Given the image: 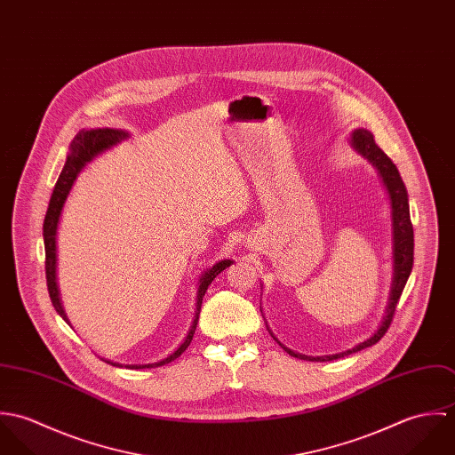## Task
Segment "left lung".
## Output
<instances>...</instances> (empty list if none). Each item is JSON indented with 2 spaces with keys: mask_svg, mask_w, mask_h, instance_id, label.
Here are the masks:
<instances>
[{
  "mask_svg": "<svg viewBox=\"0 0 455 455\" xmlns=\"http://www.w3.org/2000/svg\"><path fill=\"white\" fill-rule=\"evenodd\" d=\"M350 145L363 156L366 157L380 173L384 186L387 189L390 197V208H392V259H394V273H392V287H390L389 303L386 308V315L382 319V323L379 325V329L375 331L373 336H370L366 341L355 345L350 350L339 352V354H332V355H321V357H310V355H301L298 352H292L291 348L283 347L269 331V334L283 347V350L298 359H307V361H332V359H339L345 355H350L354 352H359L366 347L375 345L389 329L397 301L401 298V292L406 285V280L411 273V266H413V226L410 220V206H408V193L406 188L401 180V175L395 168V164L387 157V154L375 143V138L370 131L355 130L350 136Z\"/></svg>",
  "mask_w": 455,
  "mask_h": 455,
  "instance_id": "obj_1",
  "label": "left lung"
}]
</instances>
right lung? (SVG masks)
Segmentation results:
<instances>
[{"mask_svg": "<svg viewBox=\"0 0 455 455\" xmlns=\"http://www.w3.org/2000/svg\"><path fill=\"white\" fill-rule=\"evenodd\" d=\"M130 134L126 131L123 130H110V128H98V130H82L71 141L69 145V154L66 157L65 168L56 182V188H54V193L51 196V203H49V208H47V215H45V220H44V243H45V275H47V287H49V294H51V299H52V305L56 308V312L65 319L68 323V317H66L65 308H63V303H61V296H60V287H58V273H56V267H58V247H56V236H58V226H60V217H61V212H63V206H65L66 197L69 195L78 173L82 172V168L92 161V157H96L98 154H101L103 150L114 147L116 143L126 140ZM233 260L224 259L215 262L212 267H208L201 278H199V283H197V294H196V312L195 319H193V324L191 329L186 336V339L179 345V348L170 354L166 359L163 361H157V363H152V364H128L126 368L131 370H143V368H157V366H163V364H168L172 361H175L193 341V336H195L196 325H197V319H199V310H201V303H203V296L208 289V285L212 283V280L220 273L224 271L228 266H231ZM69 324V323H68ZM110 363V361H107ZM114 366H121L117 363H110Z\"/></svg>", "mask_w": 455, "mask_h": 455, "instance_id": "add662e5", "label": "right lung"}]
</instances>
